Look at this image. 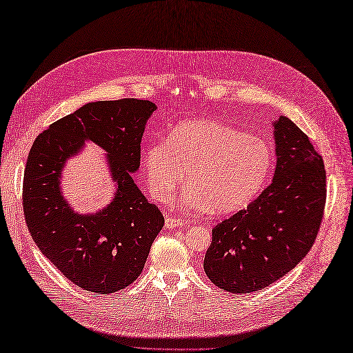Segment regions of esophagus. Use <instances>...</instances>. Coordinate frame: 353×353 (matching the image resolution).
<instances>
[{
	"label": "esophagus",
	"instance_id": "1",
	"mask_svg": "<svg viewBox=\"0 0 353 353\" xmlns=\"http://www.w3.org/2000/svg\"><path fill=\"white\" fill-rule=\"evenodd\" d=\"M185 221L181 218H172V216H166L165 219V227L166 228H176V227H183L185 225Z\"/></svg>",
	"mask_w": 353,
	"mask_h": 353
}]
</instances>
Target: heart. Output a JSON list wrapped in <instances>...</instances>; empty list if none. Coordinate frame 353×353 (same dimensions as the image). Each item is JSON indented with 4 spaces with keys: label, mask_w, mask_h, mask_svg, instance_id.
<instances>
[{
    "label": "heart",
    "mask_w": 353,
    "mask_h": 353,
    "mask_svg": "<svg viewBox=\"0 0 353 353\" xmlns=\"http://www.w3.org/2000/svg\"><path fill=\"white\" fill-rule=\"evenodd\" d=\"M141 165L148 193L157 203L172 200L185 178L181 208L230 213L262 190L272 168V152L262 138L231 125L193 119L178 123L166 140L147 145Z\"/></svg>",
    "instance_id": "b5f03b06"
}]
</instances>
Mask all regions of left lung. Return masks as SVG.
Returning a JSON list of instances; mask_svg holds the SVG:
<instances>
[{
	"label": "left lung",
	"mask_w": 353,
	"mask_h": 353,
	"mask_svg": "<svg viewBox=\"0 0 353 353\" xmlns=\"http://www.w3.org/2000/svg\"><path fill=\"white\" fill-rule=\"evenodd\" d=\"M276 166L271 185L212 230L209 280L230 293H252L290 272L321 227L327 185L323 157L288 117L274 122Z\"/></svg>",
	"instance_id": "8db88e82"
}]
</instances>
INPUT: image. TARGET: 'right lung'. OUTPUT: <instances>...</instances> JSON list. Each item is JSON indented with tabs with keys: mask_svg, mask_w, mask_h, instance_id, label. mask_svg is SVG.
<instances>
[{
	"mask_svg": "<svg viewBox=\"0 0 353 353\" xmlns=\"http://www.w3.org/2000/svg\"><path fill=\"white\" fill-rule=\"evenodd\" d=\"M156 104L122 99L95 101L51 123L28 156L23 212L32 239L69 281L109 294L134 283L165 218L132 176L140 168L141 138ZM85 141L108 152L115 199L97 214L73 212L59 190L61 170Z\"/></svg>",
	"mask_w": 353,
	"mask_h": 353,
	"instance_id": "1",
	"label": "right lung"
}]
</instances>
